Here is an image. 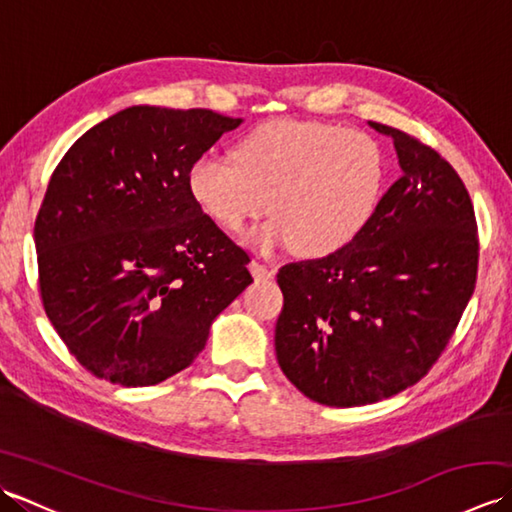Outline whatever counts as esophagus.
<instances>
[{
	"label": "esophagus",
	"mask_w": 512,
	"mask_h": 512,
	"mask_svg": "<svg viewBox=\"0 0 512 512\" xmlns=\"http://www.w3.org/2000/svg\"><path fill=\"white\" fill-rule=\"evenodd\" d=\"M248 268H250V273H253L255 279H270V277L275 275V268L273 266H266L262 262H257V259H253V262L248 264Z\"/></svg>",
	"instance_id": "34e87169"
}]
</instances>
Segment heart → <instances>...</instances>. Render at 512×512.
Returning a JSON list of instances; mask_svg holds the SVG:
<instances>
[{
  "instance_id": "1",
  "label": "heart",
  "mask_w": 512,
  "mask_h": 512,
  "mask_svg": "<svg viewBox=\"0 0 512 512\" xmlns=\"http://www.w3.org/2000/svg\"><path fill=\"white\" fill-rule=\"evenodd\" d=\"M189 193L224 231L253 233L257 246L292 244L303 257L330 255L372 220L385 187L376 140L332 123L275 121L239 140L233 160L200 156L189 167Z\"/></svg>"
}]
</instances>
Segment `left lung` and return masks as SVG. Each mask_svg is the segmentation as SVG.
<instances>
[{
  "label": "left lung",
  "instance_id": "obj_1",
  "mask_svg": "<svg viewBox=\"0 0 512 512\" xmlns=\"http://www.w3.org/2000/svg\"><path fill=\"white\" fill-rule=\"evenodd\" d=\"M369 125L394 140L400 178L350 244L277 275L279 367L328 407L369 405L427 376L477 281L480 239L458 171L416 136Z\"/></svg>",
  "mask_w": 512,
  "mask_h": 512
}]
</instances>
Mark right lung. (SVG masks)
Listing matches in <instances>:
<instances>
[{"label":"right lung","mask_w":512,"mask_h":512,"mask_svg":"<svg viewBox=\"0 0 512 512\" xmlns=\"http://www.w3.org/2000/svg\"><path fill=\"white\" fill-rule=\"evenodd\" d=\"M242 118L136 105L65 151L35 220L39 292L96 378L147 387L198 356L253 277L189 193V167Z\"/></svg>","instance_id":"1"}]
</instances>
